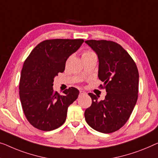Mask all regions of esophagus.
I'll use <instances>...</instances> for the list:
<instances>
[{
	"instance_id": "obj_1",
	"label": "esophagus",
	"mask_w": 158,
	"mask_h": 158,
	"mask_svg": "<svg viewBox=\"0 0 158 158\" xmlns=\"http://www.w3.org/2000/svg\"><path fill=\"white\" fill-rule=\"evenodd\" d=\"M84 94H86V92L84 91H79V95L80 96H82V95H84Z\"/></svg>"
}]
</instances>
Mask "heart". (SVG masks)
Listing matches in <instances>:
<instances>
[{"label": "heart", "mask_w": 158, "mask_h": 158, "mask_svg": "<svg viewBox=\"0 0 158 158\" xmlns=\"http://www.w3.org/2000/svg\"><path fill=\"white\" fill-rule=\"evenodd\" d=\"M94 54L93 52H84L82 54V57H84V56H91V55H93Z\"/></svg>", "instance_id": "heart-1"}]
</instances>
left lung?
<instances>
[{"label":"left lung","instance_id":"8db88e82","mask_svg":"<svg viewBox=\"0 0 158 158\" xmlns=\"http://www.w3.org/2000/svg\"><path fill=\"white\" fill-rule=\"evenodd\" d=\"M98 58V77L106 89L105 99L98 101L89 93L92 103L86 109V123L103 133L118 130L128 121L138 99L139 74L130 55L116 42L107 40L85 41Z\"/></svg>","mask_w":158,"mask_h":158}]
</instances>
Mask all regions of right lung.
Returning <instances> with one entry per match:
<instances>
[{
	"mask_svg": "<svg viewBox=\"0 0 158 158\" xmlns=\"http://www.w3.org/2000/svg\"><path fill=\"white\" fill-rule=\"evenodd\" d=\"M84 40H47L37 44L25 60L21 71L19 94L25 116L39 130L60 127L70 104L79 91L71 87L60 95L53 90L54 79L64 71L66 61L77 51Z\"/></svg>",
	"mask_w": 158,
	"mask_h": 158,
	"instance_id": "right-lung-1",
	"label": "right lung"
}]
</instances>
